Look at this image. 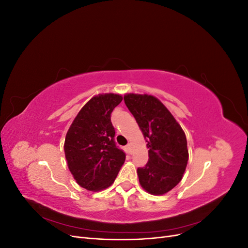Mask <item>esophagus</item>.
<instances>
[{"label":"esophagus","mask_w":248,"mask_h":248,"mask_svg":"<svg viewBox=\"0 0 248 248\" xmlns=\"http://www.w3.org/2000/svg\"><path fill=\"white\" fill-rule=\"evenodd\" d=\"M126 150H127V151H128V152L131 151V146H130V144H128V145L126 146Z\"/></svg>","instance_id":"34e87169"}]
</instances>
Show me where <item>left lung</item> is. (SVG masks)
Wrapping results in <instances>:
<instances>
[{
	"label": "left lung",
	"instance_id": "left-lung-1",
	"mask_svg": "<svg viewBox=\"0 0 248 248\" xmlns=\"http://www.w3.org/2000/svg\"><path fill=\"white\" fill-rule=\"evenodd\" d=\"M124 101L148 142V163L138 169L140 184L148 193L162 196L183 178L189 157L185 133L155 96L128 93Z\"/></svg>",
	"mask_w": 248,
	"mask_h": 248
}]
</instances>
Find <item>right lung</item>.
Wrapping results in <instances>:
<instances>
[{
    "instance_id": "add662e5",
    "label": "right lung",
    "mask_w": 248,
    "mask_h": 248,
    "mask_svg": "<svg viewBox=\"0 0 248 248\" xmlns=\"http://www.w3.org/2000/svg\"><path fill=\"white\" fill-rule=\"evenodd\" d=\"M123 97L106 93L93 96L74 118L67 131L64 152L77 183L90 191L108 188L125 161L115 144L110 114Z\"/></svg>"
}]
</instances>
